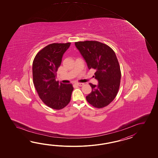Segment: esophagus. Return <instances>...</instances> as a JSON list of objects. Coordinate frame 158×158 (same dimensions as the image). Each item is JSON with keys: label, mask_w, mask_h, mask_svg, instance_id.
<instances>
[{"label": "esophagus", "mask_w": 158, "mask_h": 158, "mask_svg": "<svg viewBox=\"0 0 158 158\" xmlns=\"http://www.w3.org/2000/svg\"><path fill=\"white\" fill-rule=\"evenodd\" d=\"M76 85L77 86H82L84 84H83V83H76Z\"/></svg>", "instance_id": "obj_1"}]
</instances>
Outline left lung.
<instances>
[{
	"label": "left lung",
	"instance_id": "left-lung-1",
	"mask_svg": "<svg viewBox=\"0 0 158 158\" xmlns=\"http://www.w3.org/2000/svg\"><path fill=\"white\" fill-rule=\"evenodd\" d=\"M75 46L89 69L96 71L98 84H90L92 90L86 100L94 107L107 106L116 97L120 84L121 71L116 54L111 47L97 41L77 42Z\"/></svg>",
	"mask_w": 158,
	"mask_h": 158
}]
</instances>
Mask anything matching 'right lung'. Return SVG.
Listing matches in <instances>:
<instances>
[{"instance_id": "right-lung-1", "label": "right lung", "mask_w": 158, "mask_h": 158, "mask_svg": "<svg viewBox=\"0 0 158 158\" xmlns=\"http://www.w3.org/2000/svg\"><path fill=\"white\" fill-rule=\"evenodd\" d=\"M71 43L52 44L37 54L33 63V83L41 100L49 107L60 110L71 101L73 87L71 84H59L56 73L62 57Z\"/></svg>"}]
</instances>
